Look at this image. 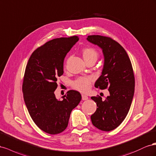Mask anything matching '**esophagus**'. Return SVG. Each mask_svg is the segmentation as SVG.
Wrapping results in <instances>:
<instances>
[{
  "label": "esophagus",
  "instance_id": "esophagus-1",
  "mask_svg": "<svg viewBox=\"0 0 156 156\" xmlns=\"http://www.w3.org/2000/svg\"><path fill=\"white\" fill-rule=\"evenodd\" d=\"M82 99L83 101H86L88 99V97L86 95H82Z\"/></svg>",
  "mask_w": 156,
  "mask_h": 156
}]
</instances>
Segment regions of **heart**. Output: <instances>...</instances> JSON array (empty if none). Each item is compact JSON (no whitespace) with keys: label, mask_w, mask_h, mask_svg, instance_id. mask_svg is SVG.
<instances>
[{"label":"heart","mask_w":156,"mask_h":156,"mask_svg":"<svg viewBox=\"0 0 156 156\" xmlns=\"http://www.w3.org/2000/svg\"><path fill=\"white\" fill-rule=\"evenodd\" d=\"M82 55L84 61L86 63H88L89 61H97L98 57H99V53L95 48L92 47H86L82 49ZM92 82V77H80L73 82L72 86L76 90L82 93H86L91 88Z\"/></svg>","instance_id":"obj_1"}]
</instances>
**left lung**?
Returning <instances> with one entry per match:
<instances>
[{
    "label": "left lung",
    "instance_id": "left-lung-1",
    "mask_svg": "<svg viewBox=\"0 0 156 156\" xmlns=\"http://www.w3.org/2000/svg\"><path fill=\"white\" fill-rule=\"evenodd\" d=\"M87 40L99 46L105 57L102 74L95 87L101 90L108 89L110 93L105 101L98 95L91 97L97 107L91 119L97 129L110 131L123 122L130 109L135 91L134 73L126 51L112 38L90 35Z\"/></svg>",
    "mask_w": 156,
    "mask_h": 156
}]
</instances>
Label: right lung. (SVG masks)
I'll return each instance as SVG.
<instances>
[{
    "instance_id": "obj_1",
    "label": "right lung",
    "mask_w": 156,
    "mask_h": 156,
    "mask_svg": "<svg viewBox=\"0 0 156 156\" xmlns=\"http://www.w3.org/2000/svg\"><path fill=\"white\" fill-rule=\"evenodd\" d=\"M78 40L77 36L51 40L34 51L26 66L22 85L25 103L34 123L48 134H59L67 127L71 112L82 99L74 90L67 91L62 101L54 94L65 57Z\"/></svg>"
}]
</instances>
